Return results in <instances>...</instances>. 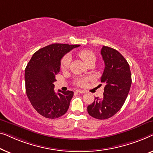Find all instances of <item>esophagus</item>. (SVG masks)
<instances>
[{"mask_svg": "<svg viewBox=\"0 0 153 153\" xmlns=\"http://www.w3.org/2000/svg\"><path fill=\"white\" fill-rule=\"evenodd\" d=\"M76 92H77V93H79V94H85L86 91H84V90H80V89H77Z\"/></svg>", "mask_w": 153, "mask_h": 153, "instance_id": "obj_1", "label": "esophagus"}]
</instances>
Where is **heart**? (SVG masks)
<instances>
[{
  "label": "heart",
  "instance_id": "obj_1",
  "mask_svg": "<svg viewBox=\"0 0 153 153\" xmlns=\"http://www.w3.org/2000/svg\"><path fill=\"white\" fill-rule=\"evenodd\" d=\"M77 55L79 57V58L82 60V61L85 62V63L87 64V65H89L90 63L91 62H96V55L94 53L92 52V51L89 50H87V49H85V50H82L79 51ZM70 60L71 57L68 55H64L62 59H61V62H60V68L62 71H64L67 69L69 66L70 64ZM88 78H85V77H81V78L77 79L76 80V85L77 86H79V87H84L86 84H87L88 81Z\"/></svg>",
  "mask_w": 153,
  "mask_h": 153
}]
</instances>
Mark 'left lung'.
<instances>
[{"mask_svg":"<svg viewBox=\"0 0 153 153\" xmlns=\"http://www.w3.org/2000/svg\"><path fill=\"white\" fill-rule=\"evenodd\" d=\"M100 53L105 66L100 78L105 84L103 97L95 98L87 107V111L91 117L104 120L113 117L123 105L132 78L129 64L119 51L104 46Z\"/></svg>","mask_w":153,"mask_h":153,"instance_id":"8db88e82","label":"left lung"}]
</instances>
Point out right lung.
Here are the masks:
<instances>
[{
    "instance_id": "obj_1",
    "label": "right lung",
    "mask_w": 153,
    "mask_h": 153,
    "mask_svg": "<svg viewBox=\"0 0 153 153\" xmlns=\"http://www.w3.org/2000/svg\"><path fill=\"white\" fill-rule=\"evenodd\" d=\"M79 45L53 44L34 53L25 69L26 94L34 109L43 117L56 119L69 107L72 91L55 93L53 82L60 71L62 58Z\"/></svg>"
}]
</instances>
